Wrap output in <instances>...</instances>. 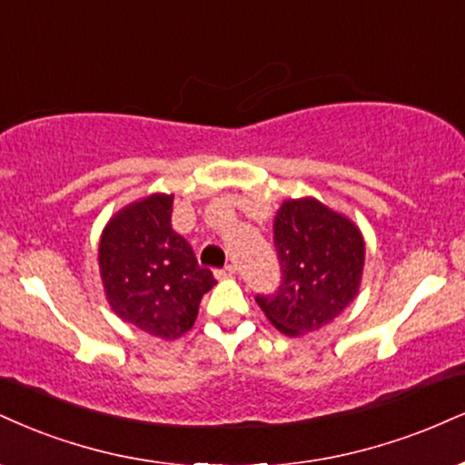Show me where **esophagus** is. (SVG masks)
Segmentation results:
<instances>
[{"mask_svg":"<svg viewBox=\"0 0 465 465\" xmlns=\"http://www.w3.org/2000/svg\"><path fill=\"white\" fill-rule=\"evenodd\" d=\"M236 264H227L225 268H221V271H216V275L218 277H232V275H236Z\"/></svg>","mask_w":465,"mask_h":465,"instance_id":"1","label":"esophagus"}]
</instances>
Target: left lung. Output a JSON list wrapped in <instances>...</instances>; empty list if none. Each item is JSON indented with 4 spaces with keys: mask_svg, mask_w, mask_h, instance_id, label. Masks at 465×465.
I'll list each match as a JSON object with an SVG mask.
<instances>
[{
    "mask_svg": "<svg viewBox=\"0 0 465 465\" xmlns=\"http://www.w3.org/2000/svg\"><path fill=\"white\" fill-rule=\"evenodd\" d=\"M272 229L282 282L272 294H257V305L282 333L316 331L355 299L363 268L360 229L314 199L286 201Z\"/></svg>",
    "mask_w": 465,
    "mask_h": 465,
    "instance_id": "1",
    "label": "left lung"
}]
</instances>
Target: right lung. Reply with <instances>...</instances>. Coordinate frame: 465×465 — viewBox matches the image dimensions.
<instances>
[{
    "instance_id": "add662e5",
    "label": "right lung",
    "mask_w": 465,
    "mask_h": 465,
    "mask_svg": "<svg viewBox=\"0 0 465 465\" xmlns=\"http://www.w3.org/2000/svg\"><path fill=\"white\" fill-rule=\"evenodd\" d=\"M173 197L151 194L119 212L99 244V266L112 310L164 340L183 335L216 279L199 266L188 240L171 227Z\"/></svg>"
}]
</instances>
